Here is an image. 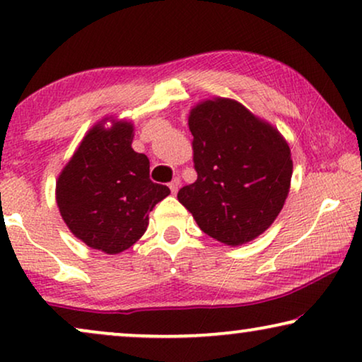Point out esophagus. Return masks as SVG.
<instances>
[{"label": "esophagus", "instance_id": "esophagus-1", "mask_svg": "<svg viewBox=\"0 0 362 362\" xmlns=\"http://www.w3.org/2000/svg\"><path fill=\"white\" fill-rule=\"evenodd\" d=\"M180 185H181L180 177H175V180H173V181L170 182V189H171L173 194H176L177 189H180Z\"/></svg>", "mask_w": 362, "mask_h": 362}]
</instances>
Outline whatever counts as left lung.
Wrapping results in <instances>:
<instances>
[{
	"instance_id": "left-lung-1",
	"label": "left lung",
	"mask_w": 362,
	"mask_h": 362,
	"mask_svg": "<svg viewBox=\"0 0 362 362\" xmlns=\"http://www.w3.org/2000/svg\"><path fill=\"white\" fill-rule=\"evenodd\" d=\"M197 180L177 199L202 232L245 244L272 226L290 191L288 143L270 123L230 98L201 102L189 113Z\"/></svg>"
}]
</instances>
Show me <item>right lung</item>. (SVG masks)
I'll list each match as a JSON object with an SVG mask.
<instances>
[{"instance_id": "right-lung-1", "label": "right lung", "mask_w": 362, "mask_h": 362, "mask_svg": "<svg viewBox=\"0 0 362 362\" xmlns=\"http://www.w3.org/2000/svg\"><path fill=\"white\" fill-rule=\"evenodd\" d=\"M133 125L98 123L64 168L56 199L77 239L105 254H120L145 234L148 214L170 194L150 180V160L132 148Z\"/></svg>"}]
</instances>
